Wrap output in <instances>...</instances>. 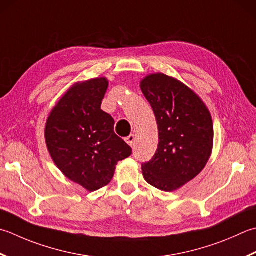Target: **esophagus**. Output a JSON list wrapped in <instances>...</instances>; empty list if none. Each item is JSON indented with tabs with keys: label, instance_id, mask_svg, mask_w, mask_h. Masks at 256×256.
Masks as SVG:
<instances>
[{
	"label": "esophagus",
	"instance_id": "34e87169",
	"mask_svg": "<svg viewBox=\"0 0 256 256\" xmlns=\"http://www.w3.org/2000/svg\"><path fill=\"white\" fill-rule=\"evenodd\" d=\"M125 141H126V143L130 145V146L133 148L134 146V143H135V135L134 134L128 135V136L125 138Z\"/></svg>",
	"mask_w": 256,
	"mask_h": 256
}]
</instances>
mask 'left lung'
I'll use <instances>...</instances> for the list:
<instances>
[{
  "mask_svg": "<svg viewBox=\"0 0 256 256\" xmlns=\"http://www.w3.org/2000/svg\"><path fill=\"white\" fill-rule=\"evenodd\" d=\"M158 128L156 153L142 165L150 185L173 192L203 171L213 151L214 128L206 104L191 88L164 73L140 82Z\"/></svg>",
  "mask_w": 256,
  "mask_h": 256,
  "instance_id": "left-lung-1",
  "label": "left lung"
}]
</instances>
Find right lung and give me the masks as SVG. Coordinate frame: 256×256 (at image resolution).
Masks as SVG:
<instances>
[{
    "label": "right lung",
    "instance_id": "obj_1",
    "mask_svg": "<svg viewBox=\"0 0 256 256\" xmlns=\"http://www.w3.org/2000/svg\"><path fill=\"white\" fill-rule=\"evenodd\" d=\"M108 88L104 76L74 83L45 123V143L54 164L88 192L106 186L118 162L132 153L114 133L113 118L101 110Z\"/></svg>",
    "mask_w": 256,
    "mask_h": 256
}]
</instances>
